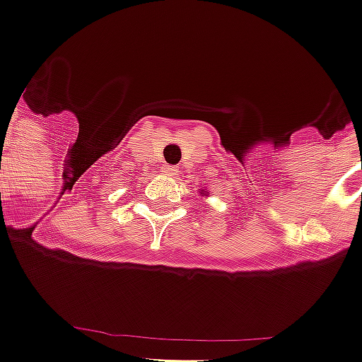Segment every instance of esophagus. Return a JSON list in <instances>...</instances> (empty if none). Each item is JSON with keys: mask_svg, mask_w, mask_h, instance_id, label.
<instances>
[{"mask_svg": "<svg viewBox=\"0 0 362 362\" xmlns=\"http://www.w3.org/2000/svg\"><path fill=\"white\" fill-rule=\"evenodd\" d=\"M162 173L165 174V176L176 177L177 174H180V169H177L176 165H165V167H163V170H162Z\"/></svg>", "mask_w": 362, "mask_h": 362, "instance_id": "obj_1", "label": "esophagus"}]
</instances>
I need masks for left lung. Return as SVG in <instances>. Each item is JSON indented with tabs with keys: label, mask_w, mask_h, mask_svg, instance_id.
Returning a JSON list of instances; mask_svg holds the SVG:
<instances>
[{
	"label": "left lung",
	"mask_w": 362,
	"mask_h": 362,
	"mask_svg": "<svg viewBox=\"0 0 362 362\" xmlns=\"http://www.w3.org/2000/svg\"><path fill=\"white\" fill-rule=\"evenodd\" d=\"M202 192H204V189H202ZM207 193H209V192H207Z\"/></svg>",
	"instance_id": "obj_1"
}]
</instances>
